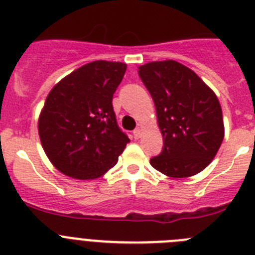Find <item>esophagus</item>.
I'll use <instances>...</instances> for the list:
<instances>
[{
    "instance_id": "1",
    "label": "esophagus",
    "mask_w": 255,
    "mask_h": 255,
    "mask_svg": "<svg viewBox=\"0 0 255 255\" xmlns=\"http://www.w3.org/2000/svg\"><path fill=\"white\" fill-rule=\"evenodd\" d=\"M132 135H134L135 139L140 138V136H141V129H140V128H136V129L132 131Z\"/></svg>"
}]
</instances>
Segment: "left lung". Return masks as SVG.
<instances>
[{"label": "left lung", "mask_w": 255, "mask_h": 255, "mask_svg": "<svg viewBox=\"0 0 255 255\" xmlns=\"http://www.w3.org/2000/svg\"><path fill=\"white\" fill-rule=\"evenodd\" d=\"M157 112L163 148L152 167L170 177L197 175L215 158L225 128L218 98L211 88L176 61H154L139 67Z\"/></svg>", "instance_id": "left-lung-1"}]
</instances>
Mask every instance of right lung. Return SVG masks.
Listing matches in <instances>:
<instances>
[{"mask_svg": "<svg viewBox=\"0 0 255 255\" xmlns=\"http://www.w3.org/2000/svg\"><path fill=\"white\" fill-rule=\"evenodd\" d=\"M126 64L93 61L52 88L38 121L40 143L66 176L91 180L119 161L130 139L119 128L112 98Z\"/></svg>", "mask_w": 255, "mask_h": 255, "instance_id": "obj_1", "label": "right lung"}]
</instances>
